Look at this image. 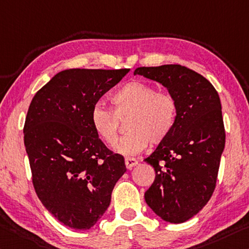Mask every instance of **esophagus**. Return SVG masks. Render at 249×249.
Instances as JSON below:
<instances>
[{"label":"esophagus","instance_id":"34e87169","mask_svg":"<svg viewBox=\"0 0 249 249\" xmlns=\"http://www.w3.org/2000/svg\"><path fill=\"white\" fill-rule=\"evenodd\" d=\"M136 164H137V160L135 159H132V157H126L125 159V165L127 169H132Z\"/></svg>","mask_w":249,"mask_h":249}]
</instances>
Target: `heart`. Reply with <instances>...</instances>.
Here are the masks:
<instances>
[{"instance_id":"obj_1","label":"heart","mask_w":249,"mask_h":249,"mask_svg":"<svg viewBox=\"0 0 249 249\" xmlns=\"http://www.w3.org/2000/svg\"><path fill=\"white\" fill-rule=\"evenodd\" d=\"M114 109L96 103L90 110V124L106 145L115 143L119 120L129 117V133L114 145L125 156L143 152L151 143H164L174 131L178 118V102L172 93L159 90L147 82L135 80L126 83L110 98Z\"/></svg>"}]
</instances>
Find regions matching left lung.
<instances>
[{
  "label": "left lung",
  "instance_id": "1",
  "mask_svg": "<svg viewBox=\"0 0 249 249\" xmlns=\"http://www.w3.org/2000/svg\"><path fill=\"white\" fill-rule=\"evenodd\" d=\"M134 74L160 83L178 102L174 131L144 160L156 173L144 197L161 219L184 223L216 187L226 139L218 93L203 75L179 64L139 68Z\"/></svg>",
  "mask_w": 249,
  "mask_h": 249
}]
</instances>
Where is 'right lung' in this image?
<instances>
[{
  "instance_id": "right-lung-1",
  "label": "right lung",
  "mask_w": 249,
  "mask_h": 249,
  "mask_svg": "<svg viewBox=\"0 0 249 249\" xmlns=\"http://www.w3.org/2000/svg\"><path fill=\"white\" fill-rule=\"evenodd\" d=\"M128 69H71L37 90L25 118L24 145L35 193L58 222L77 231L97 223L126 172L124 157L106 147L90 110Z\"/></svg>"
}]
</instances>
